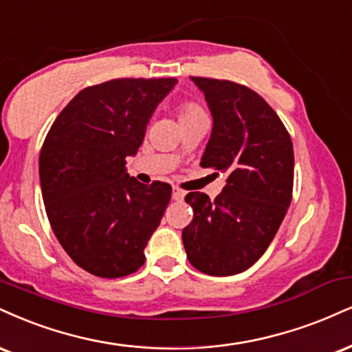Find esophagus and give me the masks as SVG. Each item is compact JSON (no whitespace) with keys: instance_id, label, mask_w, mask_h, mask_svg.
<instances>
[{"instance_id":"obj_1","label":"esophagus","mask_w":352,"mask_h":352,"mask_svg":"<svg viewBox=\"0 0 352 352\" xmlns=\"http://www.w3.org/2000/svg\"><path fill=\"white\" fill-rule=\"evenodd\" d=\"M184 197H185L184 190H180V188H177V187L172 188V198H173V200L180 201V200H184Z\"/></svg>"}]
</instances>
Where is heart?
<instances>
[{"label": "heart", "instance_id": "heart-1", "mask_svg": "<svg viewBox=\"0 0 352 352\" xmlns=\"http://www.w3.org/2000/svg\"><path fill=\"white\" fill-rule=\"evenodd\" d=\"M198 114H203V109L198 107L197 103H192V101H187V103H182L179 108V118L182 120H188V118L198 116Z\"/></svg>", "mask_w": 352, "mask_h": 352}]
</instances>
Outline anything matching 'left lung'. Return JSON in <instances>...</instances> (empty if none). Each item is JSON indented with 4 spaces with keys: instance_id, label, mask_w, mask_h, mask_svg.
Instances as JSON below:
<instances>
[{
    "instance_id": "1",
    "label": "left lung",
    "mask_w": 352,
    "mask_h": 352,
    "mask_svg": "<svg viewBox=\"0 0 352 352\" xmlns=\"http://www.w3.org/2000/svg\"><path fill=\"white\" fill-rule=\"evenodd\" d=\"M208 103L213 128L201 167L226 173L214 200L190 192L193 219L182 231L190 264L203 274L244 272L267 251L294 190V146L277 113L248 87L190 77Z\"/></svg>"
}]
</instances>
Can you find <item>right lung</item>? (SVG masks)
I'll return each instance as SVG.
<instances>
[{
  "mask_svg": "<svg viewBox=\"0 0 352 352\" xmlns=\"http://www.w3.org/2000/svg\"><path fill=\"white\" fill-rule=\"evenodd\" d=\"M175 78H116L85 88L54 121L39 157L45 211L72 261L93 275L124 277L170 201L164 182L131 177L126 157L144 141L155 108Z\"/></svg>",
  "mask_w": 352,
  "mask_h": 352,
  "instance_id": "obj_1",
  "label": "right lung"
}]
</instances>
